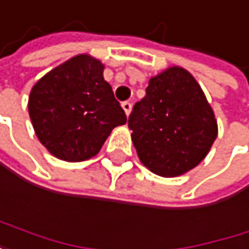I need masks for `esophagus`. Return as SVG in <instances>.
<instances>
[{"label": "esophagus", "instance_id": "obj_1", "mask_svg": "<svg viewBox=\"0 0 249 249\" xmlns=\"http://www.w3.org/2000/svg\"><path fill=\"white\" fill-rule=\"evenodd\" d=\"M122 107H123L124 113L129 116V114H130V111H132V103H130V101H124V103H122Z\"/></svg>", "mask_w": 249, "mask_h": 249}]
</instances>
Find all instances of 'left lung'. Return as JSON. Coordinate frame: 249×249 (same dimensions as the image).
<instances>
[{"instance_id":"8db88e82","label":"left lung","mask_w":249,"mask_h":249,"mask_svg":"<svg viewBox=\"0 0 249 249\" xmlns=\"http://www.w3.org/2000/svg\"><path fill=\"white\" fill-rule=\"evenodd\" d=\"M129 129L141 163L163 178L196 167L217 138V120L201 86L179 66L149 79Z\"/></svg>"}]
</instances>
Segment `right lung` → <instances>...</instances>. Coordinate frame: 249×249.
Masks as SVG:
<instances>
[{
    "label": "right lung",
    "instance_id": "1",
    "mask_svg": "<svg viewBox=\"0 0 249 249\" xmlns=\"http://www.w3.org/2000/svg\"><path fill=\"white\" fill-rule=\"evenodd\" d=\"M103 73L100 60L79 54L48 71L30 90L32 126L54 157L70 163L95 157L111 130L126 123Z\"/></svg>",
    "mask_w": 249,
    "mask_h": 249
}]
</instances>
